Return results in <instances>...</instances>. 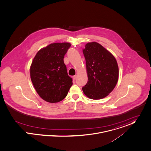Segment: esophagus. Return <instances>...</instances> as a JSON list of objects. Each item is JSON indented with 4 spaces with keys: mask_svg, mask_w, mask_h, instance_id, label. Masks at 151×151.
Returning a JSON list of instances; mask_svg holds the SVG:
<instances>
[{
    "mask_svg": "<svg viewBox=\"0 0 151 151\" xmlns=\"http://www.w3.org/2000/svg\"><path fill=\"white\" fill-rule=\"evenodd\" d=\"M76 78H77V75H75V76H73V80L75 81V80L76 79Z\"/></svg>",
    "mask_w": 151,
    "mask_h": 151,
    "instance_id": "obj_1",
    "label": "esophagus"
}]
</instances>
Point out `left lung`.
<instances>
[{
  "instance_id": "1",
  "label": "left lung",
  "mask_w": 151,
  "mask_h": 151,
  "mask_svg": "<svg viewBox=\"0 0 151 151\" xmlns=\"http://www.w3.org/2000/svg\"><path fill=\"white\" fill-rule=\"evenodd\" d=\"M88 81L82 87L89 99L100 100L114 89L119 77V68L114 56L97 42L88 43L83 50Z\"/></svg>"
}]
</instances>
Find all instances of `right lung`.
I'll return each mask as SVG.
<instances>
[{"mask_svg":"<svg viewBox=\"0 0 151 151\" xmlns=\"http://www.w3.org/2000/svg\"><path fill=\"white\" fill-rule=\"evenodd\" d=\"M69 43H54L39 51L30 68L34 87L45 101L55 103L64 100L72 85L64 57Z\"/></svg>","mask_w":151,"mask_h":151,"instance_id":"add662e5","label":"right lung"}]
</instances>
